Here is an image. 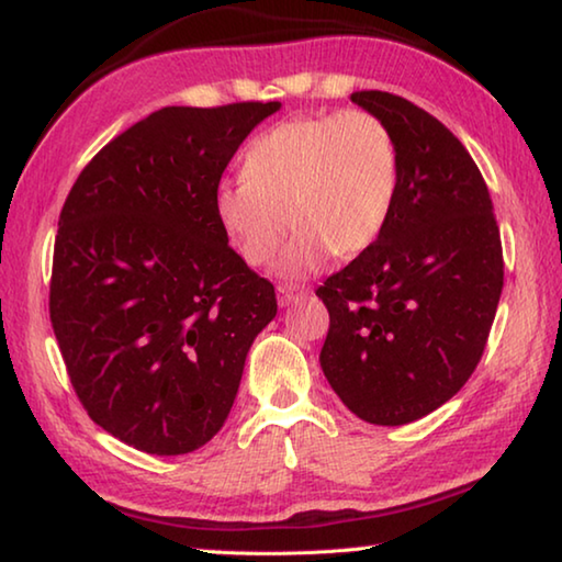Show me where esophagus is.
Listing matches in <instances>:
<instances>
[{
    "instance_id": "34e87169",
    "label": "esophagus",
    "mask_w": 562,
    "mask_h": 562,
    "mask_svg": "<svg viewBox=\"0 0 562 562\" xmlns=\"http://www.w3.org/2000/svg\"><path fill=\"white\" fill-rule=\"evenodd\" d=\"M310 294V288H300V284H278V302L282 304V307H288V304L297 302L302 297H307Z\"/></svg>"
}]
</instances>
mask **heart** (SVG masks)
Segmentation results:
<instances>
[{
    "label": "heart",
    "mask_w": 562,
    "mask_h": 562,
    "mask_svg": "<svg viewBox=\"0 0 562 562\" xmlns=\"http://www.w3.org/2000/svg\"><path fill=\"white\" fill-rule=\"evenodd\" d=\"M394 133L372 111L297 116L260 133L243 154V176L217 183L213 213L252 268H268L290 221L300 227L280 270L307 278L331 255L367 252L392 221L398 193Z\"/></svg>",
    "instance_id": "1"
}]
</instances>
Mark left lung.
<instances>
[{"instance_id":"obj_1","label":"left lung","mask_w":562,"mask_h":562,"mask_svg":"<svg viewBox=\"0 0 562 562\" xmlns=\"http://www.w3.org/2000/svg\"><path fill=\"white\" fill-rule=\"evenodd\" d=\"M351 101L394 133L402 173L382 237L317 288L319 364L349 412L402 426L479 367L503 290L501 231L479 166L439 119L386 91Z\"/></svg>"}]
</instances>
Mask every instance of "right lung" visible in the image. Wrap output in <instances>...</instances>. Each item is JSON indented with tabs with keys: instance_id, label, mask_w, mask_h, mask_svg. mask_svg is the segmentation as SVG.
Wrapping results in <instances>:
<instances>
[{
	"instance_id": "add662e5",
	"label": "right lung",
	"mask_w": 562,
	"mask_h": 562,
	"mask_svg": "<svg viewBox=\"0 0 562 562\" xmlns=\"http://www.w3.org/2000/svg\"><path fill=\"white\" fill-rule=\"evenodd\" d=\"M278 101L166 106L119 133L76 178L54 243L49 317L91 422L178 456L223 429L270 280L227 245L213 193Z\"/></svg>"
}]
</instances>
